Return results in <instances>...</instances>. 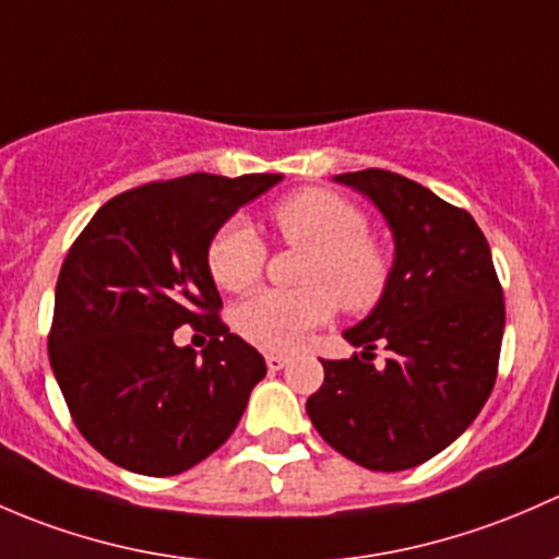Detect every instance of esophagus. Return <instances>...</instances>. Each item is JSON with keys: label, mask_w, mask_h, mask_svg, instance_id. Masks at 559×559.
Returning <instances> with one entry per match:
<instances>
[{"label": "esophagus", "mask_w": 559, "mask_h": 559, "mask_svg": "<svg viewBox=\"0 0 559 559\" xmlns=\"http://www.w3.org/2000/svg\"><path fill=\"white\" fill-rule=\"evenodd\" d=\"M266 366H269V371H280V368L287 366V358H285V355L269 353L266 355Z\"/></svg>", "instance_id": "1"}]
</instances>
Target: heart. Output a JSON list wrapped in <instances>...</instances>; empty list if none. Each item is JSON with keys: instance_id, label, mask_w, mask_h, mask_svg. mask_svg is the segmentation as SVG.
<instances>
[{"instance_id": "obj_1", "label": "heart", "mask_w": 559, "mask_h": 559, "mask_svg": "<svg viewBox=\"0 0 559 559\" xmlns=\"http://www.w3.org/2000/svg\"><path fill=\"white\" fill-rule=\"evenodd\" d=\"M280 237L307 250L301 290H261L234 309V328L261 349H293L309 331L331 320L333 309L368 312L388 293V250L366 234V215L344 195L304 188L272 206ZM266 247L245 217L223 223L206 250V266L217 287L250 290L263 272Z\"/></svg>"}]
</instances>
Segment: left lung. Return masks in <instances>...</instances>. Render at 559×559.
Listing matches in <instances>:
<instances>
[{"instance_id":"left-lung-1","label":"left lung","mask_w":559,"mask_h":559,"mask_svg":"<svg viewBox=\"0 0 559 559\" xmlns=\"http://www.w3.org/2000/svg\"><path fill=\"white\" fill-rule=\"evenodd\" d=\"M364 193L395 241L388 293L344 331L364 353L322 360L307 414L336 452L368 471H406L436 457L492 393L503 342V290L490 245L465 210L395 171L333 177ZM391 353L373 369L372 349Z\"/></svg>"}]
</instances>
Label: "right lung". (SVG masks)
I'll list each match as a JSON object with an SVG mask.
<instances>
[{
	"instance_id": "add662e5",
	"label": "right lung",
	"mask_w": 559,
	"mask_h": 559,
	"mask_svg": "<svg viewBox=\"0 0 559 559\" xmlns=\"http://www.w3.org/2000/svg\"><path fill=\"white\" fill-rule=\"evenodd\" d=\"M282 175H188L109 199L56 282L50 368L83 439L109 463L175 476L228 441L266 377L255 347L217 318L206 266L223 223ZM211 336L195 356L174 331Z\"/></svg>"
}]
</instances>
